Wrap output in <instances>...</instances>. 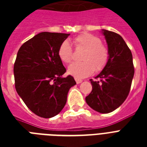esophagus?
<instances>
[{"instance_id":"esophagus-1","label":"esophagus","mask_w":147,"mask_h":147,"mask_svg":"<svg viewBox=\"0 0 147 147\" xmlns=\"http://www.w3.org/2000/svg\"><path fill=\"white\" fill-rule=\"evenodd\" d=\"M75 80H76V83H77V84H80L81 82H82V79H79V78H75Z\"/></svg>"}]
</instances>
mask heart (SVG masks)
<instances>
[{
	"instance_id": "b5f03b06",
	"label": "heart",
	"mask_w": 147,
	"mask_h": 147,
	"mask_svg": "<svg viewBox=\"0 0 147 147\" xmlns=\"http://www.w3.org/2000/svg\"><path fill=\"white\" fill-rule=\"evenodd\" d=\"M76 49H84L81 62H75L68 69L69 73L78 78H85L93 72H100L109 61V50L101 43V40L91 33H82L73 39ZM58 55L62 62L69 64L73 59V51L67 40L60 44Z\"/></svg>"
}]
</instances>
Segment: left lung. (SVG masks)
I'll return each instance as SVG.
<instances>
[{
    "label": "left lung",
    "mask_w": 147,
    "mask_h": 147,
    "mask_svg": "<svg viewBox=\"0 0 147 147\" xmlns=\"http://www.w3.org/2000/svg\"><path fill=\"white\" fill-rule=\"evenodd\" d=\"M110 58L107 65L95 77L90 79L92 91L85 100L93 110L110 113L119 107L127 98L134 76L131 51L117 33L103 30Z\"/></svg>",
    "instance_id": "1"
}]
</instances>
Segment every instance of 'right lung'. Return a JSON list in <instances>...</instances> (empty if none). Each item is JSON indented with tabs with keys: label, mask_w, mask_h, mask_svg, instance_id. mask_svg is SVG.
Returning a JSON list of instances; mask_svg holds the SVG:
<instances>
[{
	"label": "right lung",
	"mask_w": 147,
	"mask_h": 147,
	"mask_svg": "<svg viewBox=\"0 0 147 147\" xmlns=\"http://www.w3.org/2000/svg\"><path fill=\"white\" fill-rule=\"evenodd\" d=\"M69 34L42 32L22 45L13 65L15 88L29 109L50 118L65 105L70 88L76 84L58 55L60 44Z\"/></svg>",
	"instance_id": "add662e5"
}]
</instances>
